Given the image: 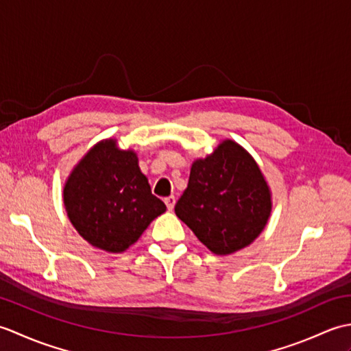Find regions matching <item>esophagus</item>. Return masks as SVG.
Masks as SVG:
<instances>
[{
	"mask_svg": "<svg viewBox=\"0 0 351 351\" xmlns=\"http://www.w3.org/2000/svg\"><path fill=\"white\" fill-rule=\"evenodd\" d=\"M164 202H166V205H167V210L171 211V210H173V206H175L176 199H175V196H169V197L164 199Z\"/></svg>",
	"mask_w": 351,
	"mask_h": 351,
	"instance_id": "1",
	"label": "esophagus"
}]
</instances>
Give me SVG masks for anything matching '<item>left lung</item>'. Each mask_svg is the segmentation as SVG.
<instances>
[{
    "label": "left lung",
    "mask_w": 351,
    "mask_h": 351,
    "mask_svg": "<svg viewBox=\"0 0 351 351\" xmlns=\"http://www.w3.org/2000/svg\"><path fill=\"white\" fill-rule=\"evenodd\" d=\"M175 213L215 255L249 245L267 225L271 196L255 160L232 140L193 162Z\"/></svg>",
    "instance_id": "obj_1"
}]
</instances>
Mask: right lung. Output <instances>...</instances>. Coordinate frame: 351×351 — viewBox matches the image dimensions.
<instances>
[{"mask_svg":"<svg viewBox=\"0 0 351 351\" xmlns=\"http://www.w3.org/2000/svg\"><path fill=\"white\" fill-rule=\"evenodd\" d=\"M69 220L86 241L117 253L136 243L155 217L166 211L138 167L137 155L114 140L90 149L64 187Z\"/></svg>","mask_w":351,"mask_h":351,"instance_id":"obj_1","label":"right lung"}]
</instances>
